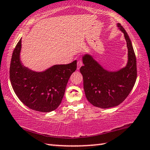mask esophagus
I'll return each instance as SVG.
<instances>
[{"label":"esophagus","instance_id":"esophagus-1","mask_svg":"<svg viewBox=\"0 0 150 150\" xmlns=\"http://www.w3.org/2000/svg\"><path fill=\"white\" fill-rule=\"evenodd\" d=\"M83 65V62H82V61L81 60H79L78 62H77V70H79L80 69V67H81V66Z\"/></svg>","mask_w":150,"mask_h":150}]
</instances>
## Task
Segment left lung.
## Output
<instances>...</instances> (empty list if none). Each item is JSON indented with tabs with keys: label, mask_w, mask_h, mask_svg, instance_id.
I'll return each instance as SVG.
<instances>
[{
	"label": "left lung",
	"mask_w": 150,
	"mask_h": 150,
	"mask_svg": "<svg viewBox=\"0 0 150 150\" xmlns=\"http://www.w3.org/2000/svg\"><path fill=\"white\" fill-rule=\"evenodd\" d=\"M117 27L123 32L128 48L126 67L116 71H107L93 56H83V66L80 72L87 99L96 107L108 108L118 106L126 99L132 89L137 77L136 58L131 40L120 23Z\"/></svg>",
	"instance_id": "1"
}]
</instances>
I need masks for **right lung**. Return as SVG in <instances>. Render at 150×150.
Instances as JSON below:
<instances>
[{"label":"right lung","instance_id":"add662e5","mask_svg":"<svg viewBox=\"0 0 150 150\" xmlns=\"http://www.w3.org/2000/svg\"><path fill=\"white\" fill-rule=\"evenodd\" d=\"M22 39L12 55L10 79L19 99L34 110L49 112L62 103L70 76L77 69V61L66 65H55L41 72L25 67L20 59Z\"/></svg>","mask_w":150,"mask_h":150}]
</instances>
